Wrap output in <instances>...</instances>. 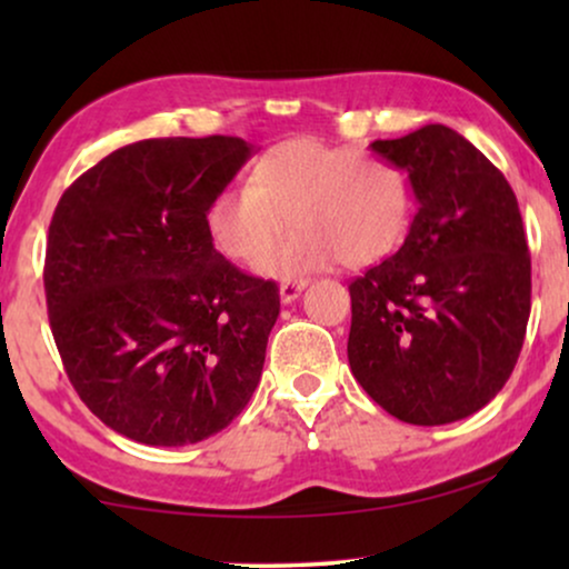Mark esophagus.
<instances>
[{
    "instance_id": "1",
    "label": "esophagus",
    "mask_w": 569,
    "mask_h": 569,
    "mask_svg": "<svg viewBox=\"0 0 569 569\" xmlns=\"http://www.w3.org/2000/svg\"><path fill=\"white\" fill-rule=\"evenodd\" d=\"M308 282L306 279H287V282L279 284V298H282V302L287 306V302H295L300 298V292L306 290Z\"/></svg>"
}]
</instances>
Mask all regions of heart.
<instances>
[{
	"label": "heart",
	"mask_w": 569,
	"mask_h": 569,
	"mask_svg": "<svg viewBox=\"0 0 569 569\" xmlns=\"http://www.w3.org/2000/svg\"><path fill=\"white\" fill-rule=\"evenodd\" d=\"M292 219L298 233L274 254L262 253ZM411 186L401 168L355 147L321 139H287L251 166L248 186H228L209 199V243L232 263L259 261L267 277L290 279L323 269L370 267L407 238Z\"/></svg>",
	"instance_id": "b5f03b06"
}]
</instances>
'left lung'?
<instances>
[{
  "label": "left lung",
  "instance_id": "1",
  "mask_svg": "<svg viewBox=\"0 0 569 569\" xmlns=\"http://www.w3.org/2000/svg\"><path fill=\"white\" fill-rule=\"evenodd\" d=\"M370 150L407 170L417 214L399 251L349 284V368L401 422H458L502 391L526 339L531 256L518 199L442 123Z\"/></svg>",
  "mask_w": 569,
  "mask_h": 569
}]
</instances>
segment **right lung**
I'll list each match as a JSON object with an SVG mask.
<instances>
[{
	"mask_svg": "<svg viewBox=\"0 0 569 569\" xmlns=\"http://www.w3.org/2000/svg\"><path fill=\"white\" fill-rule=\"evenodd\" d=\"M253 147L238 137L127 144L59 199L46 246L51 333L92 415L144 446H189L261 380L279 290L209 243L204 209Z\"/></svg>",
	"mask_w": 569,
	"mask_h": 569,
	"instance_id": "1",
	"label": "right lung"
}]
</instances>
